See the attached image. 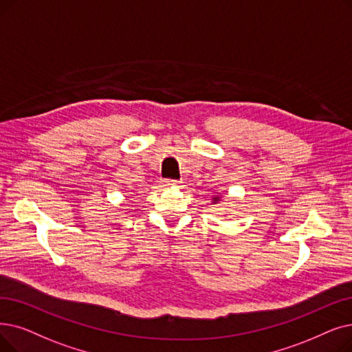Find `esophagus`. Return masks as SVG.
Instances as JSON below:
<instances>
[{"mask_svg":"<svg viewBox=\"0 0 352 352\" xmlns=\"http://www.w3.org/2000/svg\"><path fill=\"white\" fill-rule=\"evenodd\" d=\"M165 186H166V187H181L182 182H181V181H177V179H166V181H165Z\"/></svg>","mask_w":352,"mask_h":352,"instance_id":"1","label":"esophagus"}]
</instances>
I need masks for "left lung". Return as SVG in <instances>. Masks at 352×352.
Here are the masks:
<instances>
[{"mask_svg":"<svg viewBox=\"0 0 352 352\" xmlns=\"http://www.w3.org/2000/svg\"><path fill=\"white\" fill-rule=\"evenodd\" d=\"M219 200H220V197H214V198H212V203H214V204H216V203H217Z\"/></svg>","mask_w":352,"mask_h":352,"instance_id":"obj_1","label":"left lung"}]
</instances>
